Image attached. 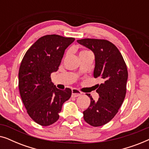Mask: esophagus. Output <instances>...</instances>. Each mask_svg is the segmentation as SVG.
Listing matches in <instances>:
<instances>
[{"instance_id":"esophagus-1","label":"esophagus","mask_w":149,"mask_h":149,"mask_svg":"<svg viewBox=\"0 0 149 149\" xmlns=\"http://www.w3.org/2000/svg\"><path fill=\"white\" fill-rule=\"evenodd\" d=\"M81 94H82V93H81L79 90H78V89H73L72 90V97H79L80 96V95H81Z\"/></svg>"}]
</instances>
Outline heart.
I'll return each mask as SVG.
<instances>
[{"label":"heart","mask_w":149,"mask_h":149,"mask_svg":"<svg viewBox=\"0 0 149 149\" xmlns=\"http://www.w3.org/2000/svg\"><path fill=\"white\" fill-rule=\"evenodd\" d=\"M90 52L88 50H82L81 51L80 53H79V56H81V55H84V54H90Z\"/></svg>","instance_id":"b5f03b06"}]
</instances>
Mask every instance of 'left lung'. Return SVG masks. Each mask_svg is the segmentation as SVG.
<instances>
[{
    "instance_id": "1",
    "label": "left lung",
    "mask_w": 149,
    "mask_h": 149,
    "mask_svg": "<svg viewBox=\"0 0 149 149\" xmlns=\"http://www.w3.org/2000/svg\"><path fill=\"white\" fill-rule=\"evenodd\" d=\"M77 42L93 52L95 62L93 77L103 80L102 83L97 84L98 100H93L87 93L91 102L88 109L83 111L85 121L91 126L99 127L111 121L123 102L128 77L127 66L117 47L109 40L83 38Z\"/></svg>"
}]
</instances>
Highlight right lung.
Here are the masks:
<instances>
[{
	"mask_svg": "<svg viewBox=\"0 0 149 149\" xmlns=\"http://www.w3.org/2000/svg\"><path fill=\"white\" fill-rule=\"evenodd\" d=\"M74 38L50 34L38 38L24 55L19 70V89L31 119L42 126L58 121L64 102L72 90H60L52 83L51 74L58 70L65 49Z\"/></svg>",
	"mask_w": 149,
	"mask_h": 149,
	"instance_id": "obj_1",
	"label": "right lung"
}]
</instances>
